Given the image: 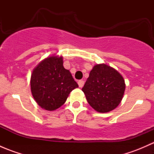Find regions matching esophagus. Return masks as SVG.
I'll return each mask as SVG.
<instances>
[{"label":"esophagus","instance_id":"34e87169","mask_svg":"<svg viewBox=\"0 0 154 154\" xmlns=\"http://www.w3.org/2000/svg\"><path fill=\"white\" fill-rule=\"evenodd\" d=\"M78 85L80 88H82V87L83 86V85H84V81H83V80H79Z\"/></svg>","mask_w":154,"mask_h":154}]
</instances>
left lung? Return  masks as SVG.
I'll return each mask as SVG.
<instances>
[{
  "mask_svg": "<svg viewBox=\"0 0 154 154\" xmlns=\"http://www.w3.org/2000/svg\"><path fill=\"white\" fill-rule=\"evenodd\" d=\"M125 90L122 76L104 64L94 66L82 88L90 106L102 113L112 111L119 106Z\"/></svg>",
  "mask_w": 154,
  "mask_h": 154,
  "instance_id": "left-lung-1",
  "label": "left lung"
}]
</instances>
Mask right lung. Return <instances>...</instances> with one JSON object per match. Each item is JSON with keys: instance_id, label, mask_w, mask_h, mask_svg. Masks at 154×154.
<instances>
[{"instance_id": "obj_1", "label": "right lung", "mask_w": 154, "mask_h": 154, "mask_svg": "<svg viewBox=\"0 0 154 154\" xmlns=\"http://www.w3.org/2000/svg\"><path fill=\"white\" fill-rule=\"evenodd\" d=\"M31 91L36 103L46 110H55L65 103L78 84L63 67V57H51L37 66L31 74Z\"/></svg>"}]
</instances>
